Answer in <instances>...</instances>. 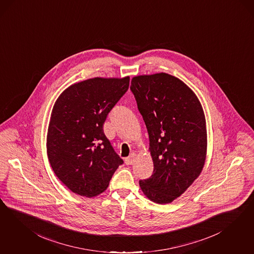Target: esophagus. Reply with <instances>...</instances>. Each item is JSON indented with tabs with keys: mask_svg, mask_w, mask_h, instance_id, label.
<instances>
[{
	"mask_svg": "<svg viewBox=\"0 0 254 254\" xmlns=\"http://www.w3.org/2000/svg\"><path fill=\"white\" fill-rule=\"evenodd\" d=\"M134 160H135V154L134 153H131V155L127 157V158H125V164H127V165H131V164H133Z\"/></svg>",
	"mask_w": 254,
	"mask_h": 254,
	"instance_id": "34e87169",
	"label": "esophagus"
}]
</instances>
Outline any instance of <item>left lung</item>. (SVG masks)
<instances>
[{
	"mask_svg": "<svg viewBox=\"0 0 254 254\" xmlns=\"http://www.w3.org/2000/svg\"><path fill=\"white\" fill-rule=\"evenodd\" d=\"M131 91L146 124L153 174L139 180L144 194L171 203L199 177L205 164L206 130L196 95L179 78L165 74L131 79Z\"/></svg>",
	"mask_w": 254,
	"mask_h": 254,
	"instance_id": "left-lung-1",
	"label": "left lung"
}]
</instances>
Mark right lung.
Listing matches in <instances>:
<instances>
[{
	"label": "right lung",
	"instance_id": "add662e5",
	"mask_svg": "<svg viewBox=\"0 0 254 254\" xmlns=\"http://www.w3.org/2000/svg\"><path fill=\"white\" fill-rule=\"evenodd\" d=\"M129 84V76L91 78L70 86L55 103L48 157L59 180L74 193L92 197L103 192L123 164L103 127Z\"/></svg>",
	"mask_w": 254,
	"mask_h": 254
}]
</instances>
